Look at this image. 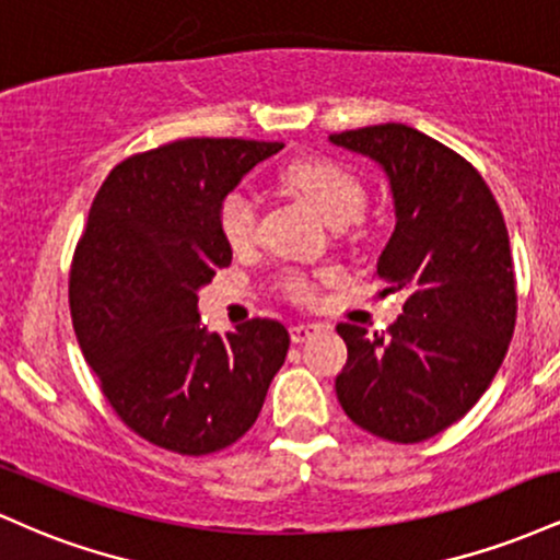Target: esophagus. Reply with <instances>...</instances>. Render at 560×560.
<instances>
[{
	"instance_id": "1",
	"label": "esophagus",
	"mask_w": 560,
	"mask_h": 560,
	"mask_svg": "<svg viewBox=\"0 0 560 560\" xmlns=\"http://www.w3.org/2000/svg\"><path fill=\"white\" fill-rule=\"evenodd\" d=\"M320 331V324H313V320H302V324H292L289 326V337H292L294 345L305 342V339L316 337Z\"/></svg>"
}]
</instances>
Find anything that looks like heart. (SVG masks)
I'll return each mask as SVG.
<instances>
[{
	"mask_svg": "<svg viewBox=\"0 0 560 560\" xmlns=\"http://www.w3.org/2000/svg\"><path fill=\"white\" fill-rule=\"evenodd\" d=\"M284 184L294 195L311 202L326 223H350L361 215L365 205L363 184L345 165L329 158H298L284 168ZM258 208L247 191H231L221 205V231L234 249L247 247L255 240ZM292 292L307 298L311 287L305 279H292Z\"/></svg>",
	"mask_w": 560,
	"mask_h": 560,
	"instance_id": "obj_1",
	"label": "heart"
}]
</instances>
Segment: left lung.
Here are the masks:
<instances>
[{"label": "left lung", "mask_w": 560, "mask_h": 560, "mask_svg": "<svg viewBox=\"0 0 560 560\" xmlns=\"http://www.w3.org/2000/svg\"><path fill=\"white\" fill-rule=\"evenodd\" d=\"M389 182L395 231L378 279L405 289L389 331L339 324V405L352 423L413 445L464 419L503 363L516 326L511 242L490 186L445 144L405 124L329 133Z\"/></svg>", "instance_id": "left-lung-1"}]
</instances>
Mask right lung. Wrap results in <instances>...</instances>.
Wrapping results in <instances>:
<instances>
[{
  "mask_svg": "<svg viewBox=\"0 0 560 560\" xmlns=\"http://www.w3.org/2000/svg\"><path fill=\"white\" fill-rule=\"evenodd\" d=\"M279 141L184 139L115 165L70 268V316L115 413L182 455L229 447L258 419L289 334L253 318L226 334L197 292L231 262L221 205Z\"/></svg>",
  "mask_w": 560,
  "mask_h": 560,
  "instance_id": "add662e5",
  "label": "right lung"
}]
</instances>
